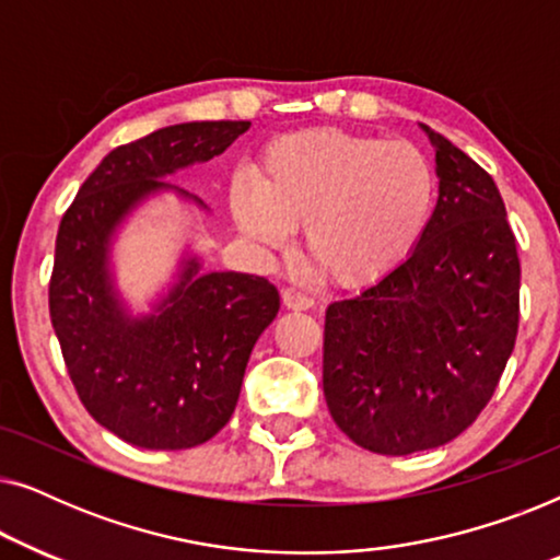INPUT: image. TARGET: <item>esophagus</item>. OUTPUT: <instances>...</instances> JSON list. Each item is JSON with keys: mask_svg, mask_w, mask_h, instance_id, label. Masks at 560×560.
Instances as JSON below:
<instances>
[{"mask_svg": "<svg viewBox=\"0 0 560 560\" xmlns=\"http://www.w3.org/2000/svg\"><path fill=\"white\" fill-rule=\"evenodd\" d=\"M282 305H285V308H293V311H308V308H313V298L305 295L303 290H298V288H285L282 290Z\"/></svg>", "mask_w": 560, "mask_h": 560, "instance_id": "34e87169", "label": "esophagus"}]
</instances>
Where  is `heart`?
Returning <instances> with one entry per match:
<instances>
[{"mask_svg":"<svg viewBox=\"0 0 560 560\" xmlns=\"http://www.w3.org/2000/svg\"><path fill=\"white\" fill-rule=\"evenodd\" d=\"M232 217L265 249L303 226L305 259L336 285H366L410 255L435 206L431 160L410 142L320 127L262 150L257 180L234 178Z\"/></svg>","mask_w":560,"mask_h":560,"instance_id":"obj_1","label":"heart"}]
</instances>
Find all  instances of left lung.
<instances>
[{
    "label": "left lung",
    "instance_id": "1",
    "mask_svg": "<svg viewBox=\"0 0 560 560\" xmlns=\"http://www.w3.org/2000/svg\"><path fill=\"white\" fill-rule=\"evenodd\" d=\"M439 203L412 255L326 308L324 395L357 446L454 441L492 400L520 326L517 240L492 175L431 132Z\"/></svg>",
    "mask_w": 560,
    "mask_h": 560
}]
</instances>
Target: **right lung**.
<instances>
[{"label": "right lung", "mask_w": 560, "mask_h": 560, "mask_svg": "<svg viewBox=\"0 0 560 560\" xmlns=\"http://www.w3.org/2000/svg\"><path fill=\"white\" fill-rule=\"evenodd\" d=\"M247 129L186 121L119 144L60 219L48 303L68 377L89 416L132 446L194 448L229 423L280 295L257 275H201L188 262L160 316L129 320L106 278V240L144 194L165 186L158 178L221 155Z\"/></svg>", "instance_id": "right-lung-1"}]
</instances>
